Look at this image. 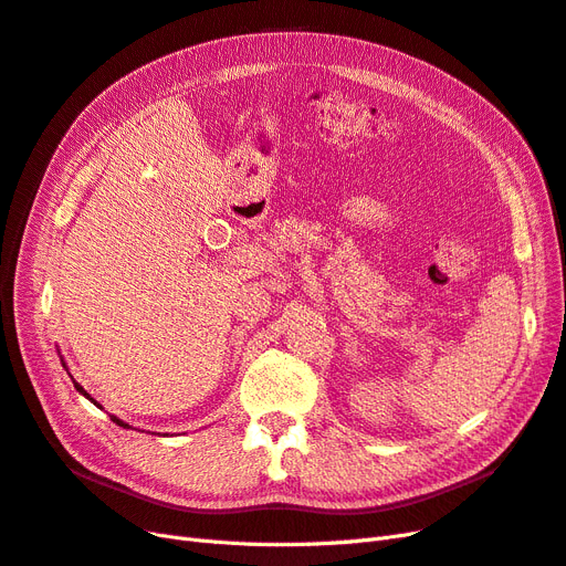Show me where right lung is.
Listing matches in <instances>:
<instances>
[{
    "label": "right lung",
    "instance_id": "add662e5",
    "mask_svg": "<svg viewBox=\"0 0 566 566\" xmlns=\"http://www.w3.org/2000/svg\"><path fill=\"white\" fill-rule=\"evenodd\" d=\"M75 387H77V391H82V394H84V397H87V399H90V401H94V399H92V397H90V394H87V391H84V389H82V387H80V385H77V382H75ZM94 403H96V401H94ZM111 418H113V422H117V424H119V427H129V424H127V422H123V420H119V418H115V416H111Z\"/></svg>",
    "mask_w": 566,
    "mask_h": 566
}]
</instances>
